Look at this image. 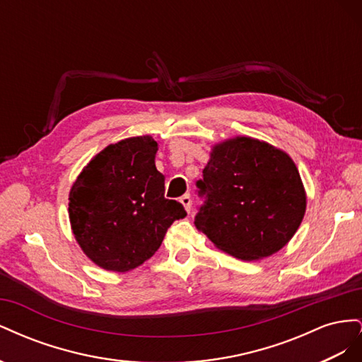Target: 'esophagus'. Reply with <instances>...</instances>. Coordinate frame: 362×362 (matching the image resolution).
<instances>
[{"instance_id": "34e87169", "label": "esophagus", "mask_w": 362, "mask_h": 362, "mask_svg": "<svg viewBox=\"0 0 362 362\" xmlns=\"http://www.w3.org/2000/svg\"><path fill=\"white\" fill-rule=\"evenodd\" d=\"M180 202L184 205L185 211H190V210H192V198H190V194H184V196H181V198H180Z\"/></svg>"}]
</instances>
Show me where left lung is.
I'll return each instance as SVG.
<instances>
[{"label": "left lung", "mask_w": 362, "mask_h": 362, "mask_svg": "<svg viewBox=\"0 0 362 362\" xmlns=\"http://www.w3.org/2000/svg\"><path fill=\"white\" fill-rule=\"evenodd\" d=\"M205 202L194 225L216 247L240 259H261L286 246L306 210V193L286 152L252 137L213 146L196 182Z\"/></svg>", "instance_id": "8db88e82"}]
</instances>
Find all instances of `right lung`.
<instances>
[{"instance_id":"add662e5","label":"right lung","mask_w":362,"mask_h":362,"mask_svg":"<svg viewBox=\"0 0 362 362\" xmlns=\"http://www.w3.org/2000/svg\"><path fill=\"white\" fill-rule=\"evenodd\" d=\"M157 141L139 136L108 145L75 180L69 221L75 240L96 266L128 272L161 246L168 228L187 216L164 198V175L156 168Z\"/></svg>"}]
</instances>
